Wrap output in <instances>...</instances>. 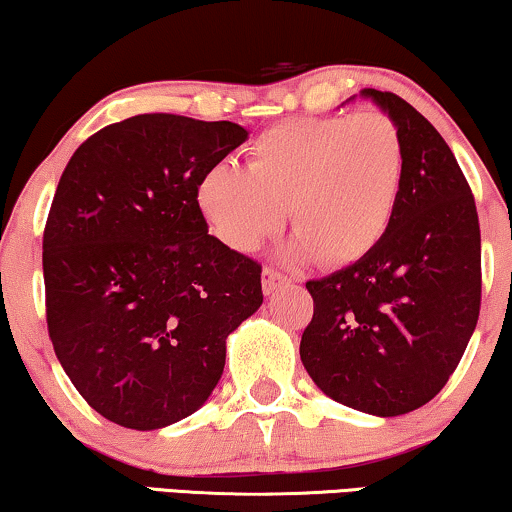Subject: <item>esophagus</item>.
Here are the masks:
<instances>
[{
	"mask_svg": "<svg viewBox=\"0 0 512 512\" xmlns=\"http://www.w3.org/2000/svg\"><path fill=\"white\" fill-rule=\"evenodd\" d=\"M289 284V279H286L282 272L277 268H270V265H265L263 268V291L265 293H275L277 289H282V286Z\"/></svg>",
	"mask_w": 512,
	"mask_h": 512,
	"instance_id": "esophagus-1",
	"label": "esophagus"
}]
</instances>
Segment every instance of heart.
I'll list each match as a JSON object with an SVG mask.
<instances>
[{
  "mask_svg": "<svg viewBox=\"0 0 512 512\" xmlns=\"http://www.w3.org/2000/svg\"><path fill=\"white\" fill-rule=\"evenodd\" d=\"M403 179L405 142L387 114L298 116L265 128L247 146V167L209 165L198 207L237 251L256 249L289 212L293 261L347 265L387 235Z\"/></svg>",
  "mask_w": 512,
  "mask_h": 512,
  "instance_id": "1",
  "label": "heart"
}]
</instances>
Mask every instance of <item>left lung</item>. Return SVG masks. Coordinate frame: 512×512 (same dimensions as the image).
Segmentation results:
<instances>
[{"instance_id": "obj_1", "label": "left lung", "mask_w": 512, "mask_h": 512, "mask_svg": "<svg viewBox=\"0 0 512 512\" xmlns=\"http://www.w3.org/2000/svg\"><path fill=\"white\" fill-rule=\"evenodd\" d=\"M401 130L405 179L382 242L307 282L312 321L300 361L347 408L396 417L422 408L457 370L482 298L471 186L440 132L394 93L366 88Z\"/></svg>"}]
</instances>
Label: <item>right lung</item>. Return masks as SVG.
Listing matches in <instances>:
<instances>
[{
	"instance_id": "right-lung-1",
	"label": "right lung",
	"mask_w": 512,
	"mask_h": 512,
	"mask_svg": "<svg viewBox=\"0 0 512 512\" xmlns=\"http://www.w3.org/2000/svg\"><path fill=\"white\" fill-rule=\"evenodd\" d=\"M247 139L230 121L139 114L74 151L44 228L46 324L76 391L151 431L193 415L226 338L263 303L261 263L209 233L198 181Z\"/></svg>"
}]
</instances>
